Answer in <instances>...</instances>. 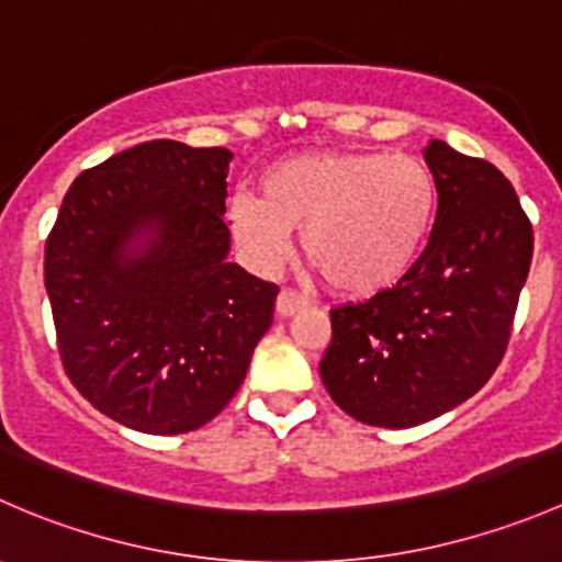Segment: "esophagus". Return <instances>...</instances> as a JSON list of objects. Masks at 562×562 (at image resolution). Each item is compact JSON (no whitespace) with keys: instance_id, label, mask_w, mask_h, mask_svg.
<instances>
[{"instance_id":"obj_1","label":"esophagus","mask_w":562,"mask_h":562,"mask_svg":"<svg viewBox=\"0 0 562 562\" xmlns=\"http://www.w3.org/2000/svg\"><path fill=\"white\" fill-rule=\"evenodd\" d=\"M307 299L302 296V293L291 291V288H285V291H280V296H277V315L280 317H288V315H296L299 310L307 307Z\"/></svg>"}]
</instances>
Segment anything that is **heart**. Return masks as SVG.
<instances>
[{"label":"heart","mask_w":562,"mask_h":562,"mask_svg":"<svg viewBox=\"0 0 562 562\" xmlns=\"http://www.w3.org/2000/svg\"><path fill=\"white\" fill-rule=\"evenodd\" d=\"M249 252L274 266L291 231L337 293L372 296L400 282L422 255L438 214V181L424 160L383 151H310L260 176V198L234 201Z\"/></svg>","instance_id":"obj_1"}]
</instances>
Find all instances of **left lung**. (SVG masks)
Returning <instances> with one entry per match:
<instances>
[{"mask_svg":"<svg viewBox=\"0 0 562 562\" xmlns=\"http://www.w3.org/2000/svg\"><path fill=\"white\" fill-rule=\"evenodd\" d=\"M438 181L429 245L396 285L331 310L321 378L370 427H416L484 386L512 339L532 225L512 181L443 140L424 149Z\"/></svg>","mask_w":562,"mask_h":562,"instance_id":"1","label":"left lung"}]
</instances>
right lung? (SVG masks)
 <instances>
[{"instance_id":"right-lung-1","label":"right lung","mask_w":562,"mask_h":562,"mask_svg":"<svg viewBox=\"0 0 562 562\" xmlns=\"http://www.w3.org/2000/svg\"><path fill=\"white\" fill-rule=\"evenodd\" d=\"M231 151L146 140L87 168L45 239L70 383L113 422L179 435L239 391L280 288L228 263Z\"/></svg>"}]
</instances>
